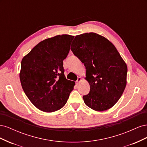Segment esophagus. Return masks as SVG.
<instances>
[{
    "label": "esophagus",
    "mask_w": 147,
    "mask_h": 147,
    "mask_svg": "<svg viewBox=\"0 0 147 147\" xmlns=\"http://www.w3.org/2000/svg\"><path fill=\"white\" fill-rule=\"evenodd\" d=\"M81 80H82V78H81L80 77H78V78H77V80L76 81L77 84H78V83L80 82V81H81Z\"/></svg>",
    "instance_id": "esophagus-1"
}]
</instances>
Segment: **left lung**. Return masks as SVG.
<instances>
[{"label":"left lung","mask_w":147,"mask_h":147,"mask_svg":"<svg viewBox=\"0 0 147 147\" xmlns=\"http://www.w3.org/2000/svg\"><path fill=\"white\" fill-rule=\"evenodd\" d=\"M71 50L86 67L90 91L84 103L98 112L110 109L122 96L127 68L117 48L109 40L94 32L75 36Z\"/></svg>","instance_id":"1"}]
</instances>
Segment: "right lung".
<instances>
[{
	"mask_svg": "<svg viewBox=\"0 0 147 147\" xmlns=\"http://www.w3.org/2000/svg\"><path fill=\"white\" fill-rule=\"evenodd\" d=\"M74 38L64 34L44 40L22 59V88L32 104L43 112L63 108L74 90L75 82L66 79L63 67Z\"/></svg>",
	"mask_w": 147,
	"mask_h": 147,
	"instance_id": "add662e5",
	"label": "right lung"
}]
</instances>
